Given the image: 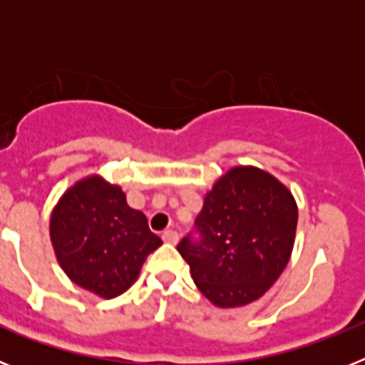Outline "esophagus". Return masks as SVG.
<instances>
[{
  "instance_id": "1",
  "label": "esophagus",
  "mask_w": 365,
  "mask_h": 365,
  "mask_svg": "<svg viewBox=\"0 0 365 365\" xmlns=\"http://www.w3.org/2000/svg\"><path fill=\"white\" fill-rule=\"evenodd\" d=\"M163 241H164V243H168V245H177V243H179V234H177V232H173V230H166L163 234Z\"/></svg>"
}]
</instances>
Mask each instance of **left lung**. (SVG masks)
Segmentation results:
<instances>
[{
    "instance_id": "1",
    "label": "left lung",
    "mask_w": 365,
    "mask_h": 365,
    "mask_svg": "<svg viewBox=\"0 0 365 365\" xmlns=\"http://www.w3.org/2000/svg\"><path fill=\"white\" fill-rule=\"evenodd\" d=\"M298 205L291 190L256 166H234L206 192L195 219L201 241L185 237L177 250L215 307L256 302L291 259Z\"/></svg>"
}]
</instances>
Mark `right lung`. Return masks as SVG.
Returning <instances> with one entry per match:
<instances>
[{"label":"right lung","mask_w":365,"mask_h":365,"mask_svg":"<svg viewBox=\"0 0 365 365\" xmlns=\"http://www.w3.org/2000/svg\"><path fill=\"white\" fill-rule=\"evenodd\" d=\"M49 234L67 278L104 299L128 291L146 257L163 245L120 186L96 173L76 180L58 199Z\"/></svg>","instance_id":"add662e5"}]
</instances>
